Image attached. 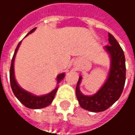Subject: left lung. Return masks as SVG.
Returning a JSON list of instances; mask_svg holds the SVG:
<instances>
[{
    "label": "left lung",
    "mask_w": 135,
    "mask_h": 135,
    "mask_svg": "<svg viewBox=\"0 0 135 135\" xmlns=\"http://www.w3.org/2000/svg\"><path fill=\"white\" fill-rule=\"evenodd\" d=\"M108 40L110 45L104 46V49L110 59V67L104 83L95 94L85 95L80 90L82 79L80 76L76 87V95L81 107L90 112H103L110 107L118 100L125 84L126 61L123 51L109 33Z\"/></svg>",
    "instance_id": "1"
}]
</instances>
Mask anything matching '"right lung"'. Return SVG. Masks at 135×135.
<instances>
[{
  "mask_svg": "<svg viewBox=\"0 0 135 135\" xmlns=\"http://www.w3.org/2000/svg\"><path fill=\"white\" fill-rule=\"evenodd\" d=\"M35 29H36V28H34L32 30L30 31L26 37H27L28 34H31L32 32H34ZM21 42H22V41L20 42L19 44L17 45L16 49L15 51V54H14L12 59V63H11V67H10L9 77H10V84H11L12 90L15 97L25 107H26L27 108L33 109L45 108V107L49 106L52 103V101H53L54 98L55 97L56 93V91L58 90L59 84L60 83L61 81L65 78V73H59L57 76V77H56V87L55 89H54L49 93L41 95H37L33 94V93H31L30 92L24 90L17 82L15 76V68H14V63H15V59L17 52L18 49H19L20 45L21 44Z\"/></svg>",
  "mask_w": 135,
  "mask_h": 135,
  "instance_id": "1",
  "label": "right lung"
}]
</instances>
